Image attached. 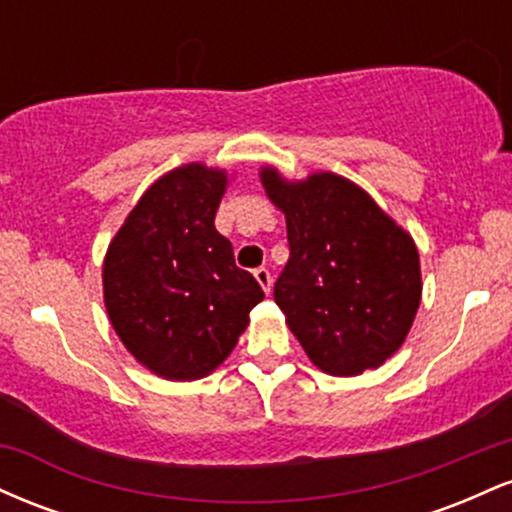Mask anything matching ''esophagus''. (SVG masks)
<instances>
[{
	"instance_id": "1",
	"label": "esophagus",
	"mask_w": 512,
	"mask_h": 512,
	"mask_svg": "<svg viewBox=\"0 0 512 512\" xmlns=\"http://www.w3.org/2000/svg\"><path fill=\"white\" fill-rule=\"evenodd\" d=\"M255 279H257V284L262 286L264 293L272 291V274H269V269H264V267L255 269Z\"/></svg>"
}]
</instances>
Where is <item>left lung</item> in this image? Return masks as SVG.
Instances as JSON below:
<instances>
[{"instance_id": "left-lung-1", "label": "left lung", "mask_w": 512, "mask_h": 512, "mask_svg": "<svg viewBox=\"0 0 512 512\" xmlns=\"http://www.w3.org/2000/svg\"><path fill=\"white\" fill-rule=\"evenodd\" d=\"M269 202L286 216L289 262L274 301L313 366L358 375L397 354L421 303L414 238L344 175L289 180L262 166Z\"/></svg>"}]
</instances>
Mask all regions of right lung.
Instances as JSON below:
<instances>
[{"instance_id":"obj_1","label":"right lung","mask_w":512,"mask_h":512,"mask_svg":"<svg viewBox=\"0 0 512 512\" xmlns=\"http://www.w3.org/2000/svg\"><path fill=\"white\" fill-rule=\"evenodd\" d=\"M231 175L168 170L139 197L103 260V301L125 349L158 378L190 383L236 349L264 293L236 267L214 219Z\"/></svg>"}]
</instances>
